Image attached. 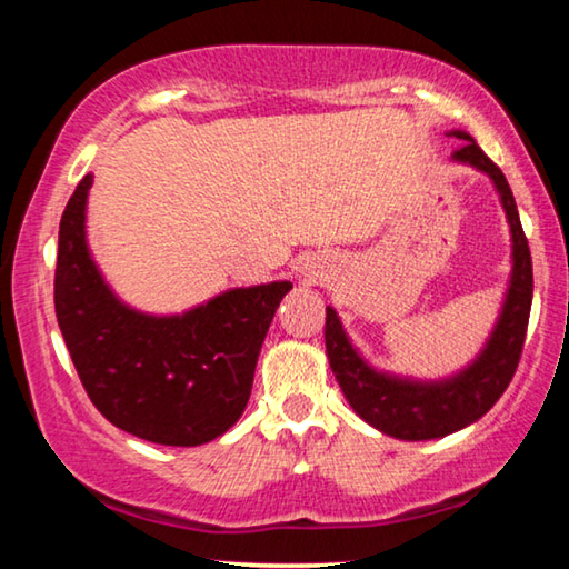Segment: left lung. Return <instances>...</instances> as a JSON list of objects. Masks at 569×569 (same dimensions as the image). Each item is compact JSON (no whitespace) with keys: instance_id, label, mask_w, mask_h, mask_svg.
<instances>
[{"instance_id":"left-lung-1","label":"left lung","mask_w":569,"mask_h":569,"mask_svg":"<svg viewBox=\"0 0 569 569\" xmlns=\"http://www.w3.org/2000/svg\"><path fill=\"white\" fill-rule=\"evenodd\" d=\"M449 134L465 140L451 160L485 172L492 180L512 236V273L495 329L481 351L465 369L445 379L399 377L366 361L351 343L336 308L326 306V356L346 401L381 435L403 441L455 435L495 407L517 371L532 308V256L505 172L481 152L469 132L451 130Z\"/></svg>"}]
</instances>
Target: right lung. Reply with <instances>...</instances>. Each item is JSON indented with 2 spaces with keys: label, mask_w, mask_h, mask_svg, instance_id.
Masks as SVG:
<instances>
[{
  "label": "right lung",
  "mask_w": 569,
  "mask_h": 569,
  "mask_svg": "<svg viewBox=\"0 0 569 569\" xmlns=\"http://www.w3.org/2000/svg\"><path fill=\"white\" fill-rule=\"evenodd\" d=\"M92 172L60 220L54 313L88 397L114 427L152 445L200 447L240 419L263 339L291 281L146 313L112 291L88 246Z\"/></svg>",
  "instance_id": "add662e5"
}]
</instances>
